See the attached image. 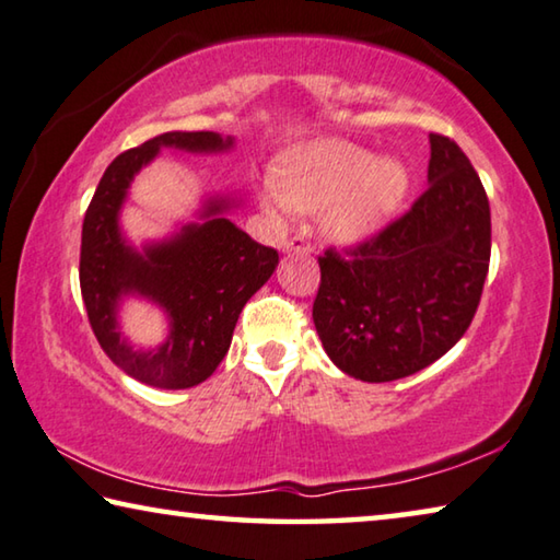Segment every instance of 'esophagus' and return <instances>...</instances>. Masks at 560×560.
Wrapping results in <instances>:
<instances>
[{
	"label": "esophagus",
	"mask_w": 560,
	"mask_h": 560,
	"mask_svg": "<svg viewBox=\"0 0 560 560\" xmlns=\"http://www.w3.org/2000/svg\"><path fill=\"white\" fill-rule=\"evenodd\" d=\"M282 250L285 253H302V255H310L315 250L313 247V243L307 241V237H302V235H295V237H290V241L282 245Z\"/></svg>",
	"instance_id": "34e87169"
}]
</instances>
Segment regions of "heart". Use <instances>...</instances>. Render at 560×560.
<instances>
[{
    "label": "heart",
    "instance_id": "heart-1",
    "mask_svg": "<svg viewBox=\"0 0 560 560\" xmlns=\"http://www.w3.org/2000/svg\"><path fill=\"white\" fill-rule=\"evenodd\" d=\"M409 194V171L399 159H374L362 145L325 139L292 155L280 183L265 186V203L278 215L317 213L327 205V233L342 243L370 237L389 223Z\"/></svg>",
    "mask_w": 560,
    "mask_h": 560
}]
</instances>
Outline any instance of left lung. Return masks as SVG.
<instances>
[{
  "label": "left lung",
  "instance_id": "8db88e82",
  "mask_svg": "<svg viewBox=\"0 0 560 560\" xmlns=\"http://www.w3.org/2000/svg\"><path fill=\"white\" fill-rule=\"evenodd\" d=\"M429 188L405 215L350 250L319 258L313 319L329 360L362 382L424 370L462 340L491 260L479 173L452 139L429 133Z\"/></svg>",
  "mask_w": 560,
  "mask_h": 560
}]
</instances>
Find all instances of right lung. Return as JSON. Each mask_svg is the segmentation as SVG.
Here are the masks:
<instances>
[{
  "label": "right lung",
  "instance_id": "right-lung-1",
  "mask_svg": "<svg viewBox=\"0 0 560 560\" xmlns=\"http://www.w3.org/2000/svg\"><path fill=\"white\" fill-rule=\"evenodd\" d=\"M161 149L186 153L231 151V136L171 131L124 151L112 161L81 228L79 282L91 329L116 366L159 389H188L206 382L231 347L245 302L278 268V250L255 243L225 213L233 198H210L203 223H188L166 241L136 250L121 233L118 213L136 173ZM143 296L170 317L172 332L155 351H133L117 329L124 296Z\"/></svg>",
  "mask_w": 560,
  "mask_h": 560
}]
</instances>
